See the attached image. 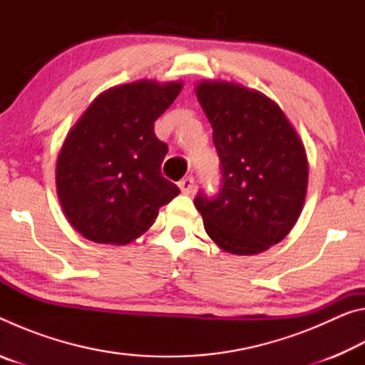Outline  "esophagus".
<instances>
[{
	"label": "esophagus",
	"instance_id": "obj_1",
	"mask_svg": "<svg viewBox=\"0 0 365 365\" xmlns=\"http://www.w3.org/2000/svg\"><path fill=\"white\" fill-rule=\"evenodd\" d=\"M178 187H180L183 195H191L195 191V178L193 177H185L183 180H180V183H178Z\"/></svg>",
	"mask_w": 365,
	"mask_h": 365
}]
</instances>
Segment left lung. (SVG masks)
<instances>
[{"label":"left lung","mask_w":365,"mask_h":365,"mask_svg":"<svg viewBox=\"0 0 365 365\" xmlns=\"http://www.w3.org/2000/svg\"><path fill=\"white\" fill-rule=\"evenodd\" d=\"M195 93L222 164L219 193L195 197L205 230L230 255L267 251L292 232L304 206V143L279 104L261 91L202 80Z\"/></svg>","instance_id":"obj_1"}]
</instances>
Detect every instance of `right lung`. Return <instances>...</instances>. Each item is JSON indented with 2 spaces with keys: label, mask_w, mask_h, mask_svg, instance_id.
<instances>
[{
  "label": "right lung",
  "mask_w": 365,
  "mask_h": 365,
  "mask_svg": "<svg viewBox=\"0 0 365 365\" xmlns=\"http://www.w3.org/2000/svg\"><path fill=\"white\" fill-rule=\"evenodd\" d=\"M182 88V82L148 78L113 86L67 133L56 160V191L66 219L83 238L130 243L180 193L160 174L168 145L154 133V122Z\"/></svg>",
  "instance_id": "add662e5"
}]
</instances>
